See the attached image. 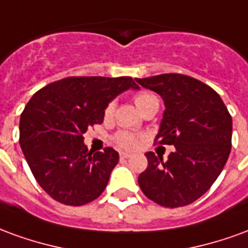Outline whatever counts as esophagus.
I'll use <instances>...</instances> for the list:
<instances>
[{
  "label": "esophagus",
  "mask_w": 248,
  "mask_h": 248,
  "mask_svg": "<svg viewBox=\"0 0 248 248\" xmlns=\"http://www.w3.org/2000/svg\"><path fill=\"white\" fill-rule=\"evenodd\" d=\"M119 155H121V158H130L131 154H130V153H126V151H121V153H119Z\"/></svg>",
  "instance_id": "34e87169"
}]
</instances>
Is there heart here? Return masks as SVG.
Masks as SVG:
<instances>
[{
    "instance_id": "b5f03b06",
    "label": "heart",
    "mask_w": 248,
    "mask_h": 248,
    "mask_svg": "<svg viewBox=\"0 0 248 248\" xmlns=\"http://www.w3.org/2000/svg\"><path fill=\"white\" fill-rule=\"evenodd\" d=\"M134 102L135 106L138 108L140 111H142L143 108H146L147 106H150L153 103H159L158 101V97H156L154 93L151 92H140L137 93L134 95ZM114 102H110L105 108V119H110L113 117L114 114ZM114 140L117 142V145L121 146V147H124V149H133L135 146L138 145V140L134 134H130V133H126V131H121L118 134L114 137Z\"/></svg>"
}]
</instances>
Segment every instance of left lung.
Wrapping results in <instances>:
<instances>
[{"mask_svg":"<svg viewBox=\"0 0 248 248\" xmlns=\"http://www.w3.org/2000/svg\"><path fill=\"white\" fill-rule=\"evenodd\" d=\"M135 81L162 97L165 111L155 140L175 146L167 161L146 153L140 190L163 207L190 204L213 186L229 159L231 115L218 93L191 77L161 74Z\"/></svg>","mask_w":248,"mask_h":248,"instance_id":"1","label":"left lung"}]
</instances>
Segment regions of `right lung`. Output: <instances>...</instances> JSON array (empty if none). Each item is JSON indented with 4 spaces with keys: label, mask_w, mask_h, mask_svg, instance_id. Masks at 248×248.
<instances>
[{
    "label": "right lung",
    "mask_w": 248,
    "mask_h": 248,
    "mask_svg": "<svg viewBox=\"0 0 248 248\" xmlns=\"http://www.w3.org/2000/svg\"><path fill=\"white\" fill-rule=\"evenodd\" d=\"M129 89H140L131 77H69L42 87L25 106L19 145L35 181L57 202L82 206L106 188L119 154L111 147L93 154L83 134Z\"/></svg>",
    "instance_id": "add662e5"
}]
</instances>
